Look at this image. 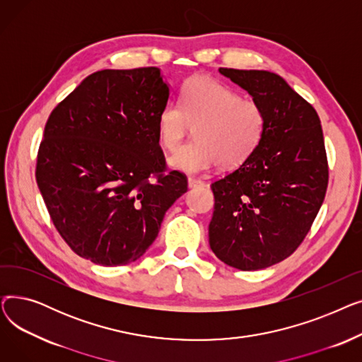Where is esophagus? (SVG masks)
<instances>
[{
  "mask_svg": "<svg viewBox=\"0 0 362 362\" xmlns=\"http://www.w3.org/2000/svg\"><path fill=\"white\" fill-rule=\"evenodd\" d=\"M204 185H205V183H204L202 180H199V179H195V177H189V179H187V186L191 187V189H192V187H199V186H204Z\"/></svg>",
  "mask_w": 362,
  "mask_h": 362,
  "instance_id": "obj_1",
  "label": "esophagus"
}]
</instances>
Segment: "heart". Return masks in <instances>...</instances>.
<instances>
[{
    "instance_id": "obj_1",
    "label": "heart",
    "mask_w": 362,
    "mask_h": 362,
    "mask_svg": "<svg viewBox=\"0 0 362 362\" xmlns=\"http://www.w3.org/2000/svg\"><path fill=\"white\" fill-rule=\"evenodd\" d=\"M265 111L254 100L206 76H195L182 89L180 104L167 103L157 119L158 139L175 151L194 126L195 139L170 157V165L199 173L218 163L236 167L248 160L265 133Z\"/></svg>"
}]
</instances>
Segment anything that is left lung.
<instances>
[{
	"label": "left lung",
	"mask_w": 362,
	"mask_h": 362,
	"mask_svg": "<svg viewBox=\"0 0 362 362\" xmlns=\"http://www.w3.org/2000/svg\"><path fill=\"white\" fill-rule=\"evenodd\" d=\"M265 111L254 154L211 185L210 248L238 270L252 272L288 258L311 229L329 183L320 117L279 74L218 69Z\"/></svg>",
	"instance_id": "1"
}]
</instances>
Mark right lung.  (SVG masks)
<instances>
[{
  "label": "right lung",
  "instance_id": "obj_1",
  "mask_svg": "<svg viewBox=\"0 0 362 362\" xmlns=\"http://www.w3.org/2000/svg\"><path fill=\"white\" fill-rule=\"evenodd\" d=\"M170 88L158 67L89 74L49 114L36 183L70 248L95 264L141 258L187 191L165 173L157 119Z\"/></svg>",
  "mask_w": 362,
  "mask_h": 362
}]
</instances>
